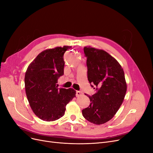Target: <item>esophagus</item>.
I'll use <instances>...</instances> for the list:
<instances>
[{
  "instance_id": "34e87169",
  "label": "esophagus",
  "mask_w": 153,
  "mask_h": 153,
  "mask_svg": "<svg viewBox=\"0 0 153 153\" xmlns=\"http://www.w3.org/2000/svg\"><path fill=\"white\" fill-rule=\"evenodd\" d=\"M82 94V91H76V96H80Z\"/></svg>"
}]
</instances>
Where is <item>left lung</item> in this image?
<instances>
[{"label":"left lung","instance_id":"obj_1","mask_svg":"<svg viewBox=\"0 0 153 153\" xmlns=\"http://www.w3.org/2000/svg\"><path fill=\"white\" fill-rule=\"evenodd\" d=\"M87 57V78L95 94L89 96L91 103L82 110L85 119L95 124H104L112 119L122 105L127 85L119 63L103 50L84 48Z\"/></svg>","mask_w":153,"mask_h":153}]
</instances>
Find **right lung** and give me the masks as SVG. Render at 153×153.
Listing matches in <instances>:
<instances>
[{
  "label": "right lung",
  "mask_w": 153,
  "mask_h": 153,
  "mask_svg": "<svg viewBox=\"0 0 153 153\" xmlns=\"http://www.w3.org/2000/svg\"><path fill=\"white\" fill-rule=\"evenodd\" d=\"M69 46L41 52L27 68L25 87L27 100L34 113L45 121H53L64 115L66 105L76 91L58 88L59 78L64 75V54Z\"/></svg>",
  "instance_id": "obj_1"
}]
</instances>
